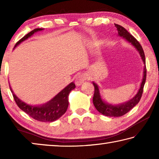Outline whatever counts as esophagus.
<instances>
[{
	"instance_id": "34e87169",
	"label": "esophagus",
	"mask_w": 159,
	"mask_h": 159,
	"mask_svg": "<svg viewBox=\"0 0 159 159\" xmlns=\"http://www.w3.org/2000/svg\"><path fill=\"white\" fill-rule=\"evenodd\" d=\"M87 79V76L85 74H79L76 76V79H75V83L77 86L81 85L85 80Z\"/></svg>"
}]
</instances>
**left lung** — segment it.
Masks as SVG:
<instances>
[{
	"mask_svg": "<svg viewBox=\"0 0 159 159\" xmlns=\"http://www.w3.org/2000/svg\"><path fill=\"white\" fill-rule=\"evenodd\" d=\"M116 28L118 30V35L120 37H122L123 39H125L126 41H128L129 43H130L133 46L138 50V52L139 54V56L141 57L142 60L143 61L144 64V71H143V78H142L141 85L139 86V88L138 91V93L134 95L133 98L130 99V100L124 102V103L118 104V105H113V104H109L102 99L100 90H99L98 85L95 82H93V84L95 87V93H94L93 96V104L94 106L98 111L101 113L102 114L107 116H112V117H119L122 116L126 113H128L129 111L133 108V107L138 104L141 99V97L143 93V88L145 81H146V75H147V69H146V62H145V55L144 53L143 49L139 44V43L134 39V38L130 34V33L126 30L125 28L123 26L116 25L114 24Z\"/></svg>",
	"mask_w": 159,
	"mask_h": 159,
	"instance_id": "obj_1",
	"label": "left lung"
}]
</instances>
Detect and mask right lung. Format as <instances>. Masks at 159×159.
<instances>
[{
    "label": "right lung",
    "instance_id": "1",
    "mask_svg": "<svg viewBox=\"0 0 159 159\" xmlns=\"http://www.w3.org/2000/svg\"><path fill=\"white\" fill-rule=\"evenodd\" d=\"M43 30V29H35L33 31L29 32L26 36H24L22 39L20 40L15 45L17 47L21 42L26 41L29 38L33 36V35L38 31ZM76 88L74 83H71L66 86L63 90H61L60 93L57 94L53 98H52L43 104L40 105H30L25 103V102L21 101L19 99L15 94L13 92L12 89L10 87V90L12 93L13 98L17 106L20 109L27 114L29 116L34 118L35 120H39L41 122H53L57 120L66 111L67 108L69 106V95L72 90Z\"/></svg>",
    "mask_w": 159,
    "mask_h": 159
}]
</instances>
